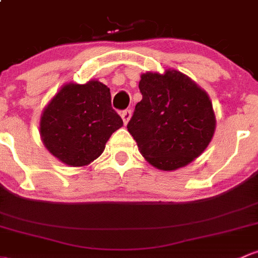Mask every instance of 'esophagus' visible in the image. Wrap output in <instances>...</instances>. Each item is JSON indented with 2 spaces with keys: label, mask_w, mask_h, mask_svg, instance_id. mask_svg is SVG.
Masks as SVG:
<instances>
[{
  "label": "esophagus",
  "mask_w": 258,
  "mask_h": 258,
  "mask_svg": "<svg viewBox=\"0 0 258 258\" xmlns=\"http://www.w3.org/2000/svg\"><path fill=\"white\" fill-rule=\"evenodd\" d=\"M121 119H123V121H124V124H128V121H129V119L132 118V110L130 109H126V110H123L121 111Z\"/></svg>",
  "instance_id": "esophagus-1"
}]
</instances>
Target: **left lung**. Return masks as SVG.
Segmentation results:
<instances>
[{
	"instance_id": "obj_1",
	"label": "left lung",
	"mask_w": 258,
	"mask_h": 258,
	"mask_svg": "<svg viewBox=\"0 0 258 258\" xmlns=\"http://www.w3.org/2000/svg\"><path fill=\"white\" fill-rule=\"evenodd\" d=\"M143 99L135 105L128 132L145 159L160 170H175L198 158L215 133L209 95L180 72L143 74Z\"/></svg>"
}]
</instances>
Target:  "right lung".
<instances>
[{
    "mask_svg": "<svg viewBox=\"0 0 258 258\" xmlns=\"http://www.w3.org/2000/svg\"><path fill=\"white\" fill-rule=\"evenodd\" d=\"M41 137L50 154L71 166L88 165L123 120L111 108L110 90L98 81L66 84L41 118Z\"/></svg>",
    "mask_w": 258,
    "mask_h": 258,
    "instance_id": "1",
    "label": "right lung"
}]
</instances>
